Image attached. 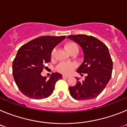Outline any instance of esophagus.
<instances>
[{
  "label": "esophagus",
  "instance_id": "esophagus-1",
  "mask_svg": "<svg viewBox=\"0 0 127 127\" xmlns=\"http://www.w3.org/2000/svg\"><path fill=\"white\" fill-rule=\"evenodd\" d=\"M62 77H63V78H66V79H67V78H69L70 76H68V75H63Z\"/></svg>",
  "mask_w": 127,
  "mask_h": 127
}]
</instances>
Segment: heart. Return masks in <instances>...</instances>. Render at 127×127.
I'll use <instances>...</instances> for the list:
<instances>
[{"mask_svg": "<svg viewBox=\"0 0 127 127\" xmlns=\"http://www.w3.org/2000/svg\"><path fill=\"white\" fill-rule=\"evenodd\" d=\"M65 48L67 51L70 53L74 50H79L78 46L74 42H69L65 45ZM56 53V49H53L51 53V57H53ZM76 67V65L74 63H65L62 62L58 65L57 67V69L58 71L61 72L62 73L68 74L71 72L72 70H73Z\"/></svg>", "mask_w": 127, "mask_h": 127, "instance_id": "1", "label": "heart"}]
</instances>
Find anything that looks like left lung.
<instances>
[{
  "instance_id": "1",
  "label": "left lung",
  "mask_w": 127,
  "mask_h": 127,
  "mask_svg": "<svg viewBox=\"0 0 127 127\" xmlns=\"http://www.w3.org/2000/svg\"><path fill=\"white\" fill-rule=\"evenodd\" d=\"M68 38L78 44L83 51V62L76 72L87 74L82 82L69 87L71 97L78 100L95 98L104 90L111 77L113 61L107 47L97 38L84 34L72 35Z\"/></svg>"
}]
</instances>
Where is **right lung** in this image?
Wrapping results in <instances>:
<instances>
[{
  "mask_svg": "<svg viewBox=\"0 0 127 127\" xmlns=\"http://www.w3.org/2000/svg\"><path fill=\"white\" fill-rule=\"evenodd\" d=\"M65 36H41L29 41L18 51L13 62V74L20 92L33 99L50 97L56 82L62 78L53 73L49 79L42 76L44 65L51 62V52Z\"/></svg>",
  "mask_w": 127,
  "mask_h": 127,
  "instance_id": "1",
  "label": "right lung"
}]
</instances>
